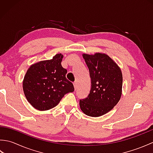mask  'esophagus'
<instances>
[{
    "mask_svg": "<svg viewBox=\"0 0 153 153\" xmlns=\"http://www.w3.org/2000/svg\"><path fill=\"white\" fill-rule=\"evenodd\" d=\"M74 86L75 90H76V89H77V83H76V82H74Z\"/></svg>",
    "mask_w": 153,
    "mask_h": 153,
    "instance_id": "34e87169",
    "label": "esophagus"
}]
</instances>
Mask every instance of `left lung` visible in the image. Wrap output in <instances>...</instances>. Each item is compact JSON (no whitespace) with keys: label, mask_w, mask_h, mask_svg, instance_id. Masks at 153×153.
<instances>
[{"label":"left lung","mask_w":153,"mask_h":153,"mask_svg":"<svg viewBox=\"0 0 153 153\" xmlns=\"http://www.w3.org/2000/svg\"><path fill=\"white\" fill-rule=\"evenodd\" d=\"M83 58L89 70L91 88L88 97L79 100L80 108L89 116H101L110 111L121 98L122 71L106 54L83 53Z\"/></svg>","instance_id":"obj_1"}]
</instances>
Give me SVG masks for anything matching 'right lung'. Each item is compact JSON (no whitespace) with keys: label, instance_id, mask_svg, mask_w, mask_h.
Returning a JSON list of instances; mask_svg holds the SVG:
<instances>
[{"label":"right lung","instance_id":"1","mask_svg":"<svg viewBox=\"0 0 153 153\" xmlns=\"http://www.w3.org/2000/svg\"><path fill=\"white\" fill-rule=\"evenodd\" d=\"M63 54L42 60L28 68L23 80V90L27 101L38 110L45 111L58 105L62 97L74 91L66 77L67 70L62 66Z\"/></svg>","mask_w":153,"mask_h":153}]
</instances>
